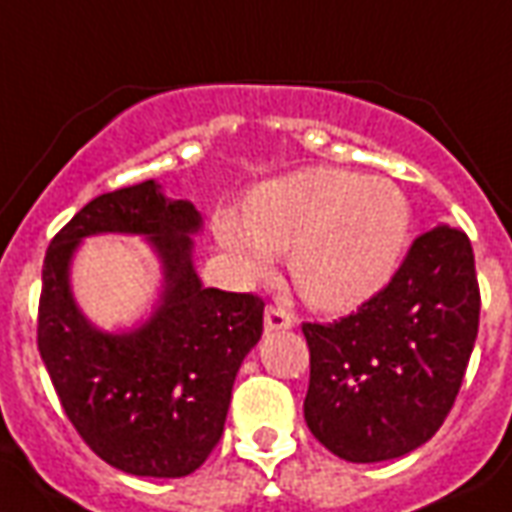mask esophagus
I'll list each match as a JSON object with an SVG mask.
<instances>
[{
  "label": "esophagus",
  "instance_id": "34e87169",
  "mask_svg": "<svg viewBox=\"0 0 512 512\" xmlns=\"http://www.w3.org/2000/svg\"><path fill=\"white\" fill-rule=\"evenodd\" d=\"M294 327V316L283 308H275L270 305L267 313H264V330L267 333H281V330H292Z\"/></svg>",
  "mask_w": 512,
  "mask_h": 512
}]
</instances>
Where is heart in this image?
Wrapping results in <instances>:
<instances>
[{
  "instance_id": "obj_1",
  "label": "heart",
  "mask_w": 512,
  "mask_h": 512,
  "mask_svg": "<svg viewBox=\"0 0 512 512\" xmlns=\"http://www.w3.org/2000/svg\"><path fill=\"white\" fill-rule=\"evenodd\" d=\"M215 234L237 270L264 278L289 253L302 300L349 311L374 297L401 261L409 204L393 182L316 166L253 190L245 215L220 212Z\"/></svg>"
}]
</instances>
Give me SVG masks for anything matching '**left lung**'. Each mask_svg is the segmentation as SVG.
Returning a JSON list of instances; mask_svg holds the SVG:
<instances>
[{"label": "left lung", "mask_w": 512, "mask_h": 512, "mask_svg": "<svg viewBox=\"0 0 512 512\" xmlns=\"http://www.w3.org/2000/svg\"><path fill=\"white\" fill-rule=\"evenodd\" d=\"M480 322L475 253L439 223L412 242L382 292L333 324H302L311 349L305 423L330 453L376 464L445 423Z\"/></svg>", "instance_id": "8db88e82"}]
</instances>
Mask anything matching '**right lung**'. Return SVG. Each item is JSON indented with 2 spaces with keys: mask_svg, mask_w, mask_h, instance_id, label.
I'll return each mask as SVG.
<instances>
[{
  "mask_svg": "<svg viewBox=\"0 0 512 512\" xmlns=\"http://www.w3.org/2000/svg\"><path fill=\"white\" fill-rule=\"evenodd\" d=\"M201 212L166 199L155 179L103 193L73 215L43 261L37 349L59 404L106 464L138 477H185L218 445L231 387L261 338L256 294L207 289L193 267ZM138 233L161 261L164 286L147 323L106 334L69 289L80 240Z\"/></svg>",
  "mask_w": 512,
  "mask_h": 512,
  "instance_id": "right-lung-1",
  "label": "right lung"
}]
</instances>
